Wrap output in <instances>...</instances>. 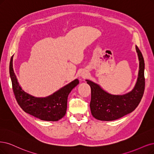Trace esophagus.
<instances>
[{
    "label": "esophagus",
    "instance_id": "obj_1",
    "mask_svg": "<svg viewBox=\"0 0 154 154\" xmlns=\"http://www.w3.org/2000/svg\"><path fill=\"white\" fill-rule=\"evenodd\" d=\"M81 77H82V79H85V78H86V77H88V73H87L86 72H82V73H81Z\"/></svg>",
    "mask_w": 154,
    "mask_h": 154
}]
</instances>
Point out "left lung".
Listing matches in <instances>:
<instances>
[{
    "mask_svg": "<svg viewBox=\"0 0 154 154\" xmlns=\"http://www.w3.org/2000/svg\"><path fill=\"white\" fill-rule=\"evenodd\" d=\"M139 60L137 81L134 88L124 94H112L100 86L86 79L91 89L90 109L92 116L103 121H114L134 111L143 97L145 90V62L143 55L136 45Z\"/></svg>",
    "mask_w": 154,
    "mask_h": 154,
    "instance_id": "8db88e82",
    "label": "left lung"
}]
</instances>
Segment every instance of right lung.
Masks as SVG:
<instances>
[{
	"label": "right lung",
	"instance_id": "add662e5",
	"mask_svg": "<svg viewBox=\"0 0 154 154\" xmlns=\"http://www.w3.org/2000/svg\"><path fill=\"white\" fill-rule=\"evenodd\" d=\"M13 56L9 64V74L13 92L20 106L26 113L45 121H58L63 117L67 108V100L71 91L77 86V79L46 97H36L21 88L14 72Z\"/></svg>",
	"mask_w": 154,
	"mask_h": 154
}]
</instances>
